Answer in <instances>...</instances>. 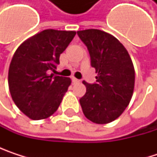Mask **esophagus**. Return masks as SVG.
Returning <instances> with one entry per match:
<instances>
[{
    "instance_id": "esophagus-1",
    "label": "esophagus",
    "mask_w": 157,
    "mask_h": 157,
    "mask_svg": "<svg viewBox=\"0 0 157 157\" xmlns=\"http://www.w3.org/2000/svg\"><path fill=\"white\" fill-rule=\"evenodd\" d=\"M72 81H73L74 83H76V82H80V80L76 79L75 77H73V78H72Z\"/></svg>"
}]
</instances>
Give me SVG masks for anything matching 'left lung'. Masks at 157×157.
<instances>
[{
  "label": "left lung",
  "mask_w": 157,
  "mask_h": 157,
  "mask_svg": "<svg viewBox=\"0 0 157 157\" xmlns=\"http://www.w3.org/2000/svg\"><path fill=\"white\" fill-rule=\"evenodd\" d=\"M87 46L96 82L82 83L85 94L80 99L83 114L93 123L104 124L118 118L129 105L135 88V68L124 46L112 34L97 29L78 31Z\"/></svg>",
  "instance_id": "1"
}]
</instances>
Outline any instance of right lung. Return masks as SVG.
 <instances>
[{"mask_svg": "<svg viewBox=\"0 0 157 157\" xmlns=\"http://www.w3.org/2000/svg\"><path fill=\"white\" fill-rule=\"evenodd\" d=\"M75 34L48 29L17 48L9 67V90L17 107L29 118L45 119L58 109L72 81L50 73L55 72L60 54Z\"/></svg>", "mask_w": 157, "mask_h": 157, "instance_id": "right-lung-1", "label": "right lung"}]
</instances>
